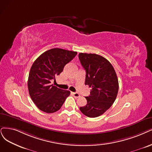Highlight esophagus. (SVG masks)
<instances>
[{
	"label": "esophagus",
	"instance_id": "esophagus-1",
	"mask_svg": "<svg viewBox=\"0 0 152 152\" xmlns=\"http://www.w3.org/2000/svg\"><path fill=\"white\" fill-rule=\"evenodd\" d=\"M72 93L73 94V96H74L75 98H79L80 96V94L79 93H74V92H73Z\"/></svg>",
	"mask_w": 152,
	"mask_h": 152
}]
</instances>
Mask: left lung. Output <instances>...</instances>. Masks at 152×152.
I'll use <instances>...</instances> for the list:
<instances>
[{"instance_id":"1","label":"left lung","mask_w":152,"mask_h":152,"mask_svg":"<svg viewBox=\"0 0 152 152\" xmlns=\"http://www.w3.org/2000/svg\"><path fill=\"white\" fill-rule=\"evenodd\" d=\"M79 59L86 71L85 85L91 88L87 104L80 108L89 118L103 115L113 104L118 91V80L113 66L103 56L80 53Z\"/></svg>"}]
</instances>
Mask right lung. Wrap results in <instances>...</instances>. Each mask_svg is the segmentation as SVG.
Wrapping results in <instances>:
<instances>
[{
	"instance_id": "add662e5",
	"label": "right lung",
	"mask_w": 152,
	"mask_h": 152,
	"mask_svg": "<svg viewBox=\"0 0 152 152\" xmlns=\"http://www.w3.org/2000/svg\"><path fill=\"white\" fill-rule=\"evenodd\" d=\"M76 54L77 52L53 48L42 53L34 62L27 86L32 102L40 110L47 113H54L69 96V91L57 88L51 81H56V77Z\"/></svg>"
}]
</instances>
